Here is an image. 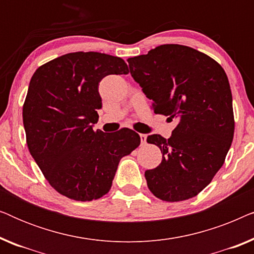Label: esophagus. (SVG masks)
<instances>
[{
    "mask_svg": "<svg viewBox=\"0 0 254 254\" xmlns=\"http://www.w3.org/2000/svg\"><path fill=\"white\" fill-rule=\"evenodd\" d=\"M140 138H141V144L147 143V135H145V134H140Z\"/></svg>",
    "mask_w": 254,
    "mask_h": 254,
    "instance_id": "esophagus-1",
    "label": "esophagus"
}]
</instances>
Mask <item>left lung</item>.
Listing matches in <instances>:
<instances>
[{
    "mask_svg": "<svg viewBox=\"0 0 254 254\" xmlns=\"http://www.w3.org/2000/svg\"><path fill=\"white\" fill-rule=\"evenodd\" d=\"M129 71L156 114L178 120L170 138L149 135L161 149L156 169L144 172L149 190L163 201L195 196L223 165L235 131L232 95L216 61L183 45H161L128 59Z\"/></svg>",
    "mask_w": 254,
    "mask_h": 254,
    "instance_id": "1",
    "label": "left lung"
}]
</instances>
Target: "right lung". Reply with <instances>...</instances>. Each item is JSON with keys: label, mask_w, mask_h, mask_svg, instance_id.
<instances>
[{"label": "right lung", "mask_w": 254, "mask_h": 254, "mask_svg": "<svg viewBox=\"0 0 254 254\" xmlns=\"http://www.w3.org/2000/svg\"><path fill=\"white\" fill-rule=\"evenodd\" d=\"M123 59L97 52L62 55L39 67L30 81L23 124L30 154L55 190L76 201L109 192L124 156L140 145L134 130H93L102 109L99 82L128 74Z\"/></svg>", "instance_id": "obj_1"}]
</instances>
